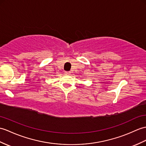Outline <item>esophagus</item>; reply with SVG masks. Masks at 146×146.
Wrapping results in <instances>:
<instances>
[{
  "instance_id": "34e87169",
  "label": "esophagus",
  "mask_w": 146,
  "mask_h": 146,
  "mask_svg": "<svg viewBox=\"0 0 146 146\" xmlns=\"http://www.w3.org/2000/svg\"><path fill=\"white\" fill-rule=\"evenodd\" d=\"M65 74H67V75H69V74H70V72H65Z\"/></svg>"
}]
</instances>
